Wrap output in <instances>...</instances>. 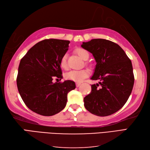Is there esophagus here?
Returning a JSON list of instances; mask_svg holds the SVG:
<instances>
[{
  "label": "esophagus",
  "instance_id": "obj_1",
  "mask_svg": "<svg viewBox=\"0 0 150 150\" xmlns=\"http://www.w3.org/2000/svg\"><path fill=\"white\" fill-rule=\"evenodd\" d=\"M81 84V83H80V82H76V87H77L80 86Z\"/></svg>",
  "mask_w": 150,
  "mask_h": 150
}]
</instances>
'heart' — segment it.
Listing matches in <instances>:
<instances>
[{"instance_id": "heart-1", "label": "heart", "mask_w": 150, "mask_h": 150, "mask_svg": "<svg viewBox=\"0 0 150 150\" xmlns=\"http://www.w3.org/2000/svg\"><path fill=\"white\" fill-rule=\"evenodd\" d=\"M76 52L83 60H87L88 57H89V54H88V52L82 48H76ZM59 65L61 68L64 70H67L68 69V64H67V62L66 55H64L62 57V59L60 60ZM88 74H89V71H88V69H82L79 70V71H70L66 74V77L69 79H71V80L79 82L81 81L85 78H87Z\"/></svg>"}]
</instances>
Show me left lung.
<instances>
[{
    "label": "left lung",
    "mask_w": 150,
    "mask_h": 150,
    "mask_svg": "<svg viewBox=\"0 0 150 150\" xmlns=\"http://www.w3.org/2000/svg\"><path fill=\"white\" fill-rule=\"evenodd\" d=\"M81 47L93 54L96 65L91 93L83 99L87 111L99 117L115 113L126 103L134 85L129 58L118 45L103 39H94Z\"/></svg>",
    "instance_id": "left-lung-1"
}]
</instances>
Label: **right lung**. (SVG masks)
Listing matches in <instances>:
<instances>
[{"label":"right lung","instance_id":"1","mask_svg":"<svg viewBox=\"0 0 150 150\" xmlns=\"http://www.w3.org/2000/svg\"><path fill=\"white\" fill-rule=\"evenodd\" d=\"M69 41L45 39L38 42L21 59L17 77L18 91L23 102L32 111L42 116H52L65 108L67 94L74 89V81L62 79L59 65L69 49Z\"/></svg>","mask_w":150,"mask_h":150}]
</instances>
